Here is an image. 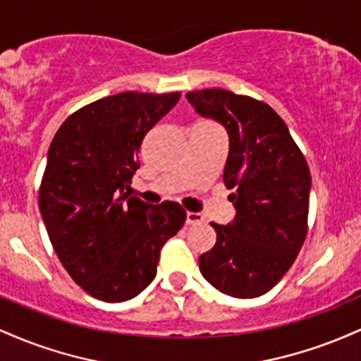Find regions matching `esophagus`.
Segmentation results:
<instances>
[{"label":"esophagus","mask_w":361,"mask_h":361,"mask_svg":"<svg viewBox=\"0 0 361 361\" xmlns=\"http://www.w3.org/2000/svg\"><path fill=\"white\" fill-rule=\"evenodd\" d=\"M202 221H204V217H202L200 214L186 212V224H188V226H195V224H202Z\"/></svg>","instance_id":"obj_1"}]
</instances>
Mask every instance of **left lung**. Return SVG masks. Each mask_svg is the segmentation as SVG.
Here are the masks:
<instances>
[{
    "mask_svg": "<svg viewBox=\"0 0 361 361\" xmlns=\"http://www.w3.org/2000/svg\"><path fill=\"white\" fill-rule=\"evenodd\" d=\"M186 98L229 134L224 185L238 212L227 226L212 222L217 241L198 258L200 271L226 295L259 297L290 270L307 235V161L264 102L221 88Z\"/></svg>",
    "mask_w": 361,
    "mask_h": 361,
    "instance_id": "1",
    "label": "left lung"
}]
</instances>
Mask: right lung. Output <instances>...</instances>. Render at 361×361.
Masks as SVG:
<instances>
[{"mask_svg":"<svg viewBox=\"0 0 361 361\" xmlns=\"http://www.w3.org/2000/svg\"><path fill=\"white\" fill-rule=\"evenodd\" d=\"M180 91H126L76 110L54 135L39 207L57 258L94 299L123 302L154 280L159 255L183 227L175 202L147 205L128 193L139 149Z\"/></svg>","mask_w":361,"mask_h":361,"instance_id":"right-lung-1","label":"right lung"}]
</instances>
